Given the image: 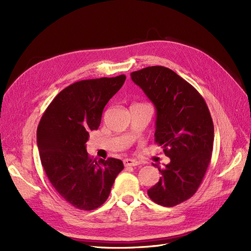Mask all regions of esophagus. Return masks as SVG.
<instances>
[{"label":"esophagus","instance_id":"1","mask_svg":"<svg viewBox=\"0 0 251 251\" xmlns=\"http://www.w3.org/2000/svg\"><path fill=\"white\" fill-rule=\"evenodd\" d=\"M124 164H125V166H137V165H139V162L136 160H133V159H125Z\"/></svg>","mask_w":251,"mask_h":251}]
</instances>
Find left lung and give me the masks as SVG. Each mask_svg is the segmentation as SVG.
I'll return each mask as SVG.
<instances>
[{
  "instance_id": "1",
  "label": "left lung",
  "mask_w": 251,
  "mask_h": 251,
  "mask_svg": "<svg viewBox=\"0 0 251 251\" xmlns=\"http://www.w3.org/2000/svg\"><path fill=\"white\" fill-rule=\"evenodd\" d=\"M157 111L155 142L171 162L148 191L150 198L165 207L186 201L198 191L211 159L214 124L206 102L191 83L162 66L131 73Z\"/></svg>"
}]
</instances>
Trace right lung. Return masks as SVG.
I'll return each instance as SVG.
<instances>
[{
  "label": "right lung",
  "instance_id": "1",
  "mask_svg": "<svg viewBox=\"0 0 251 251\" xmlns=\"http://www.w3.org/2000/svg\"><path fill=\"white\" fill-rule=\"evenodd\" d=\"M126 75L79 80L55 96L37 126L41 162L55 191L72 206L93 210L107 201L119 159L91 158L86 150L89 131L97 130L103 108L123 87Z\"/></svg>",
  "mask_w": 251,
  "mask_h": 251
}]
</instances>
